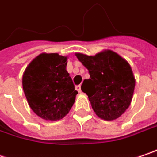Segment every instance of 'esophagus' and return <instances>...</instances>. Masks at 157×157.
Segmentation results:
<instances>
[{"label": "esophagus", "mask_w": 157, "mask_h": 157, "mask_svg": "<svg viewBox=\"0 0 157 157\" xmlns=\"http://www.w3.org/2000/svg\"><path fill=\"white\" fill-rule=\"evenodd\" d=\"M75 90H76L78 92H80V93H81V92H82V90H81V85H76V86H75Z\"/></svg>", "instance_id": "34e87169"}]
</instances>
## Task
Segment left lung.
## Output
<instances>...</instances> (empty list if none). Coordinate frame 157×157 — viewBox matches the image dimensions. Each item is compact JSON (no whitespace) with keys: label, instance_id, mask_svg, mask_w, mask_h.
<instances>
[{"label":"left lung","instance_id":"8db88e82","mask_svg":"<svg viewBox=\"0 0 157 157\" xmlns=\"http://www.w3.org/2000/svg\"><path fill=\"white\" fill-rule=\"evenodd\" d=\"M75 56L89 70L90 78L83 81L82 90L88 95L95 114L106 121L121 116L131 105L135 88L130 64L110 50L95 56Z\"/></svg>","mask_w":157,"mask_h":157}]
</instances>
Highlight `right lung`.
Wrapping results in <instances>:
<instances>
[{
    "label": "right lung",
    "instance_id": "right-lung-1",
    "mask_svg": "<svg viewBox=\"0 0 157 157\" xmlns=\"http://www.w3.org/2000/svg\"><path fill=\"white\" fill-rule=\"evenodd\" d=\"M67 57L42 53L24 72L22 84L27 102L44 120L62 119L75 103L78 91L67 71Z\"/></svg>",
    "mask_w": 157,
    "mask_h": 157
}]
</instances>
